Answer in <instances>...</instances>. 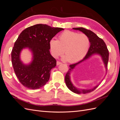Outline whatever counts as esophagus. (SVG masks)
<instances>
[{
  "instance_id": "1",
  "label": "esophagus",
  "mask_w": 120,
  "mask_h": 120,
  "mask_svg": "<svg viewBox=\"0 0 120 120\" xmlns=\"http://www.w3.org/2000/svg\"><path fill=\"white\" fill-rule=\"evenodd\" d=\"M62 64V63L60 62V61H56V64H57V66H58V65H59V64Z\"/></svg>"
}]
</instances>
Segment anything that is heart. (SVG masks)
I'll use <instances>...</instances> for the list:
<instances>
[{
  "label": "heart",
  "mask_w": 120,
  "mask_h": 120,
  "mask_svg": "<svg viewBox=\"0 0 120 120\" xmlns=\"http://www.w3.org/2000/svg\"><path fill=\"white\" fill-rule=\"evenodd\" d=\"M90 41L88 36L78 32L66 31L61 34L59 40L52 39L49 42L52 55L57 58L65 53V60L71 63L82 60L88 52Z\"/></svg>",
  "instance_id": "obj_1"
}]
</instances>
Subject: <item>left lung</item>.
I'll return each instance as SVG.
<instances>
[{"label":"left lung","instance_id":"left-lung-1","mask_svg":"<svg viewBox=\"0 0 120 120\" xmlns=\"http://www.w3.org/2000/svg\"><path fill=\"white\" fill-rule=\"evenodd\" d=\"M73 29L75 30H79V31H81L88 36L90 39V45L89 49L88 52L86 54V56L84 58H83V59L82 60L79 61L78 63L70 65V66H69L70 68H69L68 71L66 75V77H65V82H66L68 88L72 92L79 94H84L93 92V90H95L97 88L98 86V85L95 87H94V88L92 89H78L73 86V85L72 84V83L71 82L70 77V72H71V71H72V70H73L77 64L81 63L83 60L88 59V58L91 56L92 54L95 53L99 54L101 56V58H102L103 60L105 65V67H106V70H107V66L109 61V50L107 49L106 43H105L103 40L100 38L99 37H98L94 32H93L91 30H87V29L83 27L73 28Z\"/></svg>","mask_w":120,"mask_h":120}]
</instances>
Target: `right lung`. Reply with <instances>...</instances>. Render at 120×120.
Segmentation results:
<instances>
[{
  "mask_svg": "<svg viewBox=\"0 0 120 120\" xmlns=\"http://www.w3.org/2000/svg\"><path fill=\"white\" fill-rule=\"evenodd\" d=\"M62 28L52 27L46 24H38L23 30L14 43L11 52L14 71L24 86L36 90L45 85L49 79L50 70L56 61L49 52V42ZM28 47L33 53V60L28 66L20 60V53Z\"/></svg>",
  "mask_w": 120,
  "mask_h": 120,
  "instance_id": "add662e5",
  "label": "right lung"
}]
</instances>
